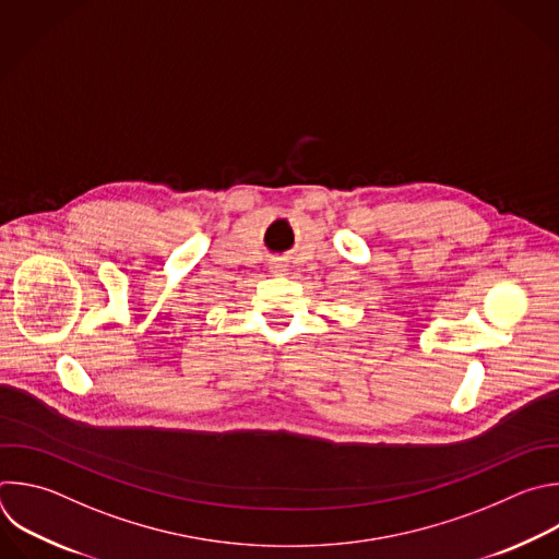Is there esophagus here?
<instances>
[{"mask_svg": "<svg viewBox=\"0 0 559 559\" xmlns=\"http://www.w3.org/2000/svg\"><path fill=\"white\" fill-rule=\"evenodd\" d=\"M272 270H274V272H283V270H281V263H274Z\"/></svg>", "mask_w": 559, "mask_h": 559, "instance_id": "esophagus-1", "label": "esophagus"}]
</instances>
